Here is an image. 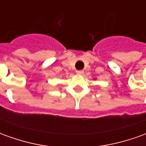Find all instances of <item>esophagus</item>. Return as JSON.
<instances>
[{"label": "esophagus", "mask_w": 146, "mask_h": 146, "mask_svg": "<svg viewBox=\"0 0 146 146\" xmlns=\"http://www.w3.org/2000/svg\"><path fill=\"white\" fill-rule=\"evenodd\" d=\"M76 74H78V75H83L84 73V70H76Z\"/></svg>", "instance_id": "34e87169"}]
</instances>
